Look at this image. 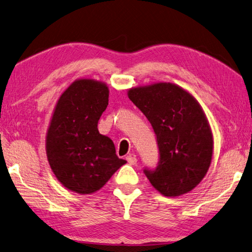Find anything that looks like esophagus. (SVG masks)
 I'll use <instances>...</instances> for the list:
<instances>
[{"instance_id":"obj_1","label":"esophagus","mask_w":252,"mask_h":252,"mask_svg":"<svg viewBox=\"0 0 252 252\" xmlns=\"http://www.w3.org/2000/svg\"><path fill=\"white\" fill-rule=\"evenodd\" d=\"M126 161H127V163L131 164V165H134V164L136 163V158H135V156H133V155L126 156Z\"/></svg>"}]
</instances>
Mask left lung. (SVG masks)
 Instances as JSON below:
<instances>
[{"instance_id": "8db88e82", "label": "left lung", "mask_w": 252, "mask_h": 252, "mask_svg": "<svg viewBox=\"0 0 252 252\" xmlns=\"http://www.w3.org/2000/svg\"><path fill=\"white\" fill-rule=\"evenodd\" d=\"M127 96L157 135L159 165L155 171L144 170L152 187L165 197L190 192L212 160L213 135L202 106L189 91L170 82L131 88Z\"/></svg>"}]
</instances>
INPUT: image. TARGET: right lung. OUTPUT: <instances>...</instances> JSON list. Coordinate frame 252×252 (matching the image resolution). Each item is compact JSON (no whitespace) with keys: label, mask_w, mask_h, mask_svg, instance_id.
Listing matches in <instances>:
<instances>
[{"label":"right lung","mask_w":252,"mask_h":252,"mask_svg":"<svg viewBox=\"0 0 252 252\" xmlns=\"http://www.w3.org/2000/svg\"><path fill=\"white\" fill-rule=\"evenodd\" d=\"M108 104L106 83L78 79L54 106L45 136L46 157L59 182L72 192H96L126 163L116 155L112 140L97 130Z\"/></svg>","instance_id":"1"}]
</instances>
